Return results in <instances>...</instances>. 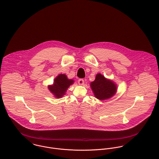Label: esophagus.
Segmentation results:
<instances>
[{"label": "esophagus", "instance_id": "1", "mask_svg": "<svg viewBox=\"0 0 159 159\" xmlns=\"http://www.w3.org/2000/svg\"><path fill=\"white\" fill-rule=\"evenodd\" d=\"M78 84H79V85H82L84 84V80L82 79H80L78 80Z\"/></svg>", "mask_w": 159, "mask_h": 159}]
</instances>
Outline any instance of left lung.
I'll list each match as a JSON object with an SVG mask.
<instances>
[{"instance_id": "8db88e82", "label": "left lung", "mask_w": 159, "mask_h": 159, "mask_svg": "<svg viewBox=\"0 0 159 159\" xmlns=\"http://www.w3.org/2000/svg\"><path fill=\"white\" fill-rule=\"evenodd\" d=\"M90 87L95 97L101 100L111 98L116 92V87L115 83L106 79L100 74L96 75L95 80L90 84Z\"/></svg>"}]
</instances>
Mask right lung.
<instances>
[{
	"label": "right lung",
	"mask_w": 159,
	"mask_h": 159,
	"mask_svg": "<svg viewBox=\"0 0 159 159\" xmlns=\"http://www.w3.org/2000/svg\"><path fill=\"white\" fill-rule=\"evenodd\" d=\"M73 82L74 80L68 79L65 74H60L54 79L53 85H50L48 88L56 97L61 98L65 95L68 87Z\"/></svg>",
	"instance_id": "1"
}]
</instances>
